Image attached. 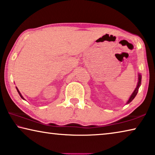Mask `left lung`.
<instances>
[{
  "label": "left lung",
  "instance_id": "1",
  "mask_svg": "<svg viewBox=\"0 0 155 155\" xmlns=\"http://www.w3.org/2000/svg\"><path fill=\"white\" fill-rule=\"evenodd\" d=\"M141 74H139L138 83H137V85L136 88H135L134 91L133 92H132V94H131L130 97L128 101H127V104H130V102L132 101L134 99V97H136V95H137V92H138V91H139V87H140V85H141Z\"/></svg>",
  "mask_w": 155,
  "mask_h": 155
}]
</instances>
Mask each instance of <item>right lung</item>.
Masks as SVG:
<instances>
[{
  "instance_id": "right-lung-1",
  "label": "right lung",
  "mask_w": 155,
  "mask_h": 155,
  "mask_svg": "<svg viewBox=\"0 0 155 155\" xmlns=\"http://www.w3.org/2000/svg\"><path fill=\"white\" fill-rule=\"evenodd\" d=\"M16 89H17V91H18V94H19V95H20V96H21V98H22V99H24V98L23 97V96H22V95H21V92H19V90H18V88H17V87H16Z\"/></svg>"
}]
</instances>
